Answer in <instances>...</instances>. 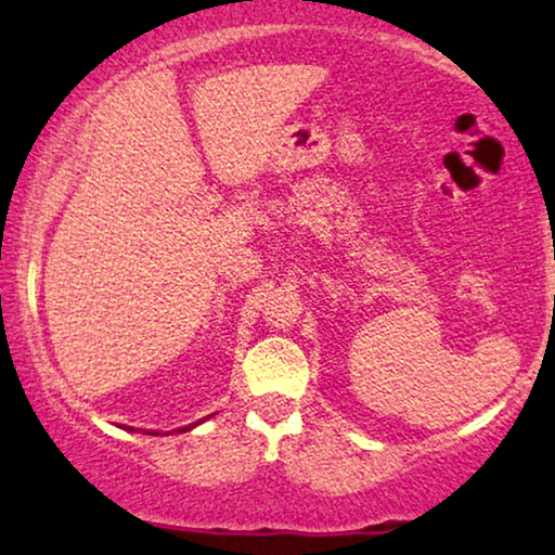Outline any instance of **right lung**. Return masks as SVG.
<instances>
[{"mask_svg": "<svg viewBox=\"0 0 555 555\" xmlns=\"http://www.w3.org/2000/svg\"><path fill=\"white\" fill-rule=\"evenodd\" d=\"M186 429H189V427H184V429H179V431H186Z\"/></svg>", "mask_w": 555, "mask_h": 555, "instance_id": "right-lung-1", "label": "right lung"}]
</instances>
